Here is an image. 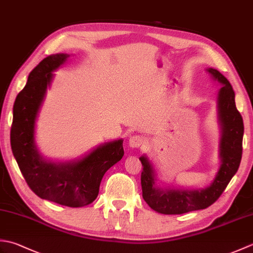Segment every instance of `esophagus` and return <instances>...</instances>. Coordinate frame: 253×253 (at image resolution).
Masks as SVG:
<instances>
[{"instance_id":"obj_1","label":"esophagus","mask_w":253,"mask_h":253,"mask_svg":"<svg viewBox=\"0 0 253 253\" xmlns=\"http://www.w3.org/2000/svg\"><path fill=\"white\" fill-rule=\"evenodd\" d=\"M142 142H143V139L141 136H139V135H132L128 138V144H129V147H131V148L141 147Z\"/></svg>"}]
</instances>
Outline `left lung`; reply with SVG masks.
<instances>
[{
	"instance_id": "left-lung-1",
	"label": "left lung",
	"mask_w": 253,
	"mask_h": 253,
	"mask_svg": "<svg viewBox=\"0 0 253 253\" xmlns=\"http://www.w3.org/2000/svg\"><path fill=\"white\" fill-rule=\"evenodd\" d=\"M214 80L222 84L217 94V115L221 126L219 159L221 166L211 185L203 189H171L157 184V174L146 155L139 158L142 164V197L148 206L162 214H182L203 210L215 202L233 176L237 173L243 154L244 121L235 103V92L226 77L214 68H208Z\"/></svg>"
}]
</instances>
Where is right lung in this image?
<instances>
[{"mask_svg":"<svg viewBox=\"0 0 253 253\" xmlns=\"http://www.w3.org/2000/svg\"><path fill=\"white\" fill-rule=\"evenodd\" d=\"M68 54L45 57L32 69L13 107L10 146L19 169L38 197L65 207L80 208L99 195L106 170L124 155L123 139L98 146L77 161L54 163L42 158L35 140L36 120L53 72L66 62Z\"/></svg>","mask_w":253,"mask_h":253,"instance_id":"add662e5","label":"right lung"}]
</instances>
